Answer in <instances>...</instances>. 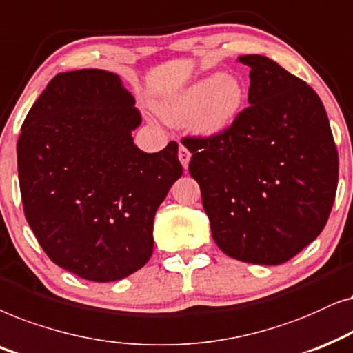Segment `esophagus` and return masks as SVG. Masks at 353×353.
I'll return each mask as SVG.
<instances>
[{
  "instance_id": "34e87169",
  "label": "esophagus",
  "mask_w": 353,
  "mask_h": 353,
  "mask_svg": "<svg viewBox=\"0 0 353 353\" xmlns=\"http://www.w3.org/2000/svg\"><path fill=\"white\" fill-rule=\"evenodd\" d=\"M179 161L182 163V166H184V169L189 168L190 152H189V148L184 147V145H181V147H179Z\"/></svg>"
}]
</instances>
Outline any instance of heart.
Returning a JSON list of instances; mask_svg holds the SVG:
<instances>
[{
    "label": "heart",
    "mask_w": 353,
    "mask_h": 353,
    "mask_svg": "<svg viewBox=\"0 0 353 353\" xmlns=\"http://www.w3.org/2000/svg\"><path fill=\"white\" fill-rule=\"evenodd\" d=\"M245 87L237 77L213 74L200 79L159 106V114L171 124L192 122L195 132L216 135L228 130L241 114Z\"/></svg>",
    "instance_id": "1"
}]
</instances>
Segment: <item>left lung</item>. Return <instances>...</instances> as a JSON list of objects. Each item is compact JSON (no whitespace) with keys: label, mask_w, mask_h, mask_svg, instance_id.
Wrapping results in <instances>:
<instances>
[{"label":"left lung","mask_w":353,"mask_h":353,"mask_svg":"<svg viewBox=\"0 0 353 353\" xmlns=\"http://www.w3.org/2000/svg\"><path fill=\"white\" fill-rule=\"evenodd\" d=\"M239 61L250 68V106L224 132L182 143L216 245L236 260L281 265L326 225L339 157L312 87L266 56Z\"/></svg>","instance_id":"obj_1"}]
</instances>
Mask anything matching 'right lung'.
<instances>
[{"mask_svg": "<svg viewBox=\"0 0 353 353\" xmlns=\"http://www.w3.org/2000/svg\"><path fill=\"white\" fill-rule=\"evenodd\" d=\"M119 75L61 72L30 108L17 140L23 213L46 255L79 278L111 283L153 253V219L182 176L176 142L134 143L142 122Z\"/></svg>", "mask_w": 353, "mask_h": 353, "instance_id": "obj_1", "label": "right lung"}]
</instances>
